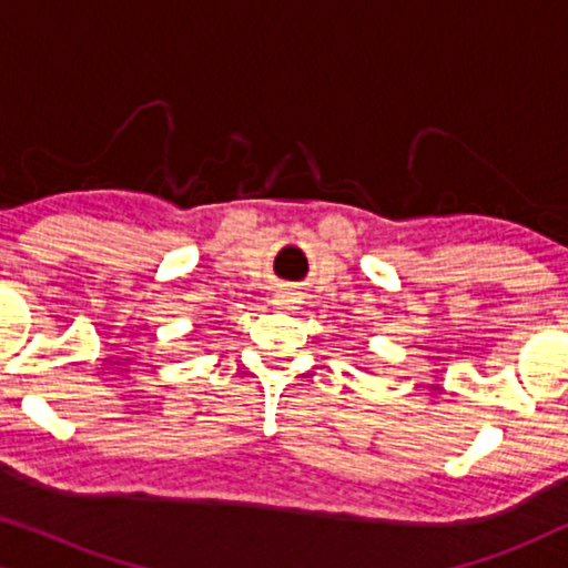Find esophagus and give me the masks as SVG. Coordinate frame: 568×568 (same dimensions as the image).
<instances>
[{
  "label": "esophagus",
  "instance_id": "1",
  "mask_svg": "<svg viewBox=\"0 0 568 568\" xmlns=\"http://www.w3.org/2000/svg\"><path fill=\"white\" fill-rule=\"evenodd\" d=\"M294 302H297V297H294V292H284V294H278V302H276V305L290 307V305H294Z\"/></svg>",
  "mask_w": 568,
  "mask_h": 568
}]
</instances>
